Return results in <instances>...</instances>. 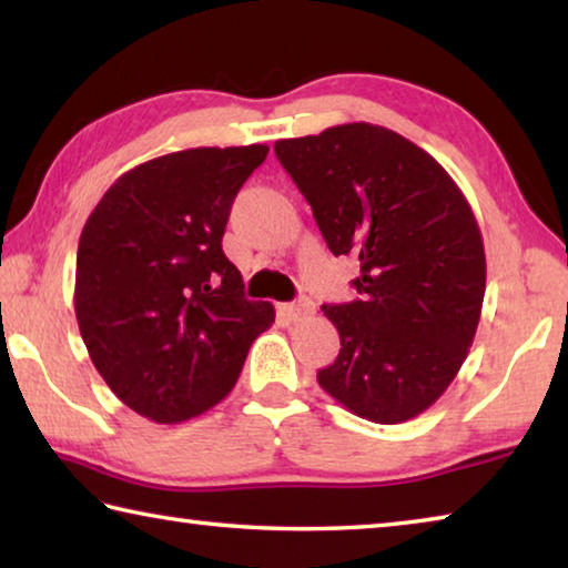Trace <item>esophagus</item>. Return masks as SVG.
Listing matches in <instances>:
<instances>
[{"label":"esophagus","instance_id":"1","mask_svg":"<svg viewBox=\"0 0 568 568\" xmlns=\"http://www.w3.org/2000/svg\"><path fill=\"white\" fill-rule=\"evenodd\" d=\"M283 313H285L291 321H307V318H311V315L315 313V303L311 301V297L301 295V297H297V301L283 305Z\"/></svg>","mask_w":568,"mask_h":568}]
</instances>
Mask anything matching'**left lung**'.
I'll return each instance as SVG.
<instances>
[{
  "mask_svg": "<svg viewBox=\"0 0 568 568\" xmlns=\"http://www.w3.org/2000/svg\"><path fill=\"white\" fill-rule=\"evenodd\" d=\"M275 155L331 253L361 261V297L323 305L341 353L321 388L373 423L416 418L456 378L484 305V240L464 192L428 152L368 122L277 140Z\"/></svg>",
  "mask_w": 568,
  "mask_h": 568,
  "instance_id": "8db88e82",
  "label": "left lung"
}]
</instances>
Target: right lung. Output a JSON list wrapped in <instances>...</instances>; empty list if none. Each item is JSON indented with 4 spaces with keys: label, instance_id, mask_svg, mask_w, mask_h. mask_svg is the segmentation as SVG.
Returning a JSON list of instances; mask_svg holds the SVG:
<instances>
[{
    "label": "right lung",
    "instance_id": "right-lung-1",
    "mask_svg": "<svg viewBox=\"0 0 568 568\" xmlns=\"http://www.w3.org/2000/svg\"><path fill=\"white\" fill-rule=\"evenodd\" d=\"M267 145L142 162L104 192L77 247L74 313L94 368L155 423L195 418L233 390L275 323L223 253L230 207Z\"/></svg>",
    "mask_w": 568,
    "mask_h": 568
}]
</instances>
